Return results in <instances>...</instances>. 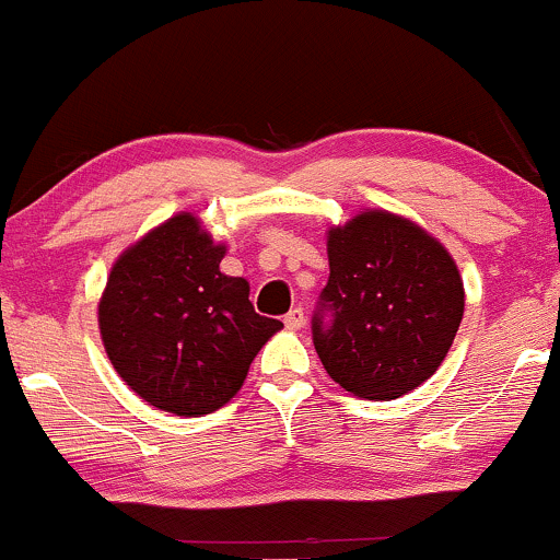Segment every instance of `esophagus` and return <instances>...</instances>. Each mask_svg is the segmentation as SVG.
Returning <instances> with one entry per match:
<instances>
[{"label": "esophagus", "mask_w": 560, "mask_h": 560, "mask_svg": "<svg viewBox=\"0 0 560 560\" xmlns=\"http://www.w3.org/2000/svg\"><path fill=\"white\" fill-rule=\"evenodd\" d=\"M284 324L287 329H302V326H305V311H302V307H292L284 316Z\"/></svg>", "instance_id": "34e87169"}]
</instances>
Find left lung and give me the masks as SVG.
<instances>
[{
  "label": "left lung",
  "mask_w": 560,
  "mask_h": 560,
  "mask_svg": "<svg viewBox=\"0 0 560 560\" xmlns=\"http://www.w3.org/2000/svg\"><path fill=\"white\" fill-rule=\"evenodd\" d=\"M329 271L311 329L334 382L363 400H395L427 382L464 318L447 249L416 223L369 210L329 231Z\"/></svg>",
  "instance_id": "left-lung-1"
}]
</instances>
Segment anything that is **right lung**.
<instances>
[{"mask_svg":"<svg viewBox=\"0 0 560 560\" xmlns=\"http://www.w3.org/2000/svg\"><path fill=\"white\" fill-rule=\"evenodd\" d=\"M223 253L195 215H173L120 255L102 294L107 358L141 400L168 413L226 405L281 329L255 313L247 281L221 273Z\"/></svg>","mask_w":560,"mask_h":560,"instance_id":"1","label":"right lung"}]
</instances>
